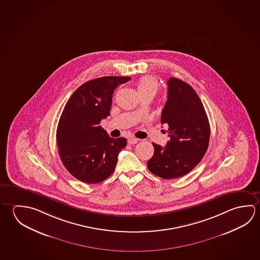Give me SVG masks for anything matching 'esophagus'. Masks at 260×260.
Here are the masks:
<instances>
[{"label":"esophagus","instance_id":"1","mask_svg":"<svg viewBox=\"0 0 260 260\" xmlns=\"http://www.w3.org/2000/svg\"><path fill=\"white\" fill-rule=\"evenodd\" d=\"M138 141H139L138 139L134 138V137H132V138H129V139H128V143L129 144V145H132V144H136Z\"/></svg>","mask_w":260,"mask_h":260}]
</instances>
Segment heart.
Returning <instances> with one entry per match:
<instances>
[{
  "label": "heart",
  "instance_id": "1",
  "mask_svg": "<svg viewBox=\"0 0 260 260\" xmlns=\"http://www.w3.org/2000/svg\"><path fill=\"white\" fill-rule=\"evenodd\" d=\"M137 89L141 96H144L147 94L155 95L159 90V82L153 77L146 76L138 81Z\"/></svg>",
  "mask_w": 260,
  "mask_h": 260
}]
</instances>
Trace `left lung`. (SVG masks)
<instances>
[{"label": "left lung", "mask_w": 260, "mask_h": 260, "mask_svg": "<svg viewBox=\"0 0 260 260\" xmlns=\"http://www.w3.org/2000/svg\"><path fill=\"white\" fill-rule=\"evenodd\" d=\"M168 99L160 121L168 125L170 141L165 147L152 143L154 153L148 160L150 173L164 179L190 173L205 154L210 125L205 108L194 89L175 78H169Z\"/></svg>", "instance_id": "8db88e82"}]
</instances>
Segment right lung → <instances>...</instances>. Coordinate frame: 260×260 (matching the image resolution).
Listing matches in <instances>:
<instances>
[{"mask_svg":"<svg viewBox=\"0 0 260 260\" xmlns=\"http://www.w3.org/2000/svg\"><path fill=\"white\" fill-rule=\"evenodd\" d=\"M128 77H102L84 83L74 92L60 117L56 141L60 158L74 177L98 183L114 172L125 138L112 139L100 126L110 116L115 88Z\"/></svg>","mask_w":260,"mask_h":260,"instance_id":"obj_1","label":"right lung"}]
</instances>
